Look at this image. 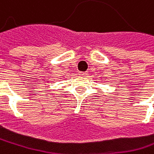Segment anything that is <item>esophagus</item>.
Listing matches in <instances>:
<instances>
[{"label":"esophagus","instance_id":"34e87169","mask_svg":"<svg viewBox=\"0 0 154 154\" xmlns=\"http://www.w3.org/2000/svg\"><path fill=\"white\" fill-rule=\"evenodd\" d=\"M79 75H81V76H86V75H88V72H79Z\"/></svg>","mask_w":154,"mask_h":154}]
</instances>
